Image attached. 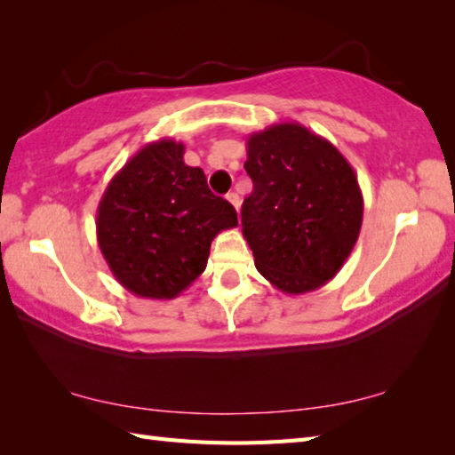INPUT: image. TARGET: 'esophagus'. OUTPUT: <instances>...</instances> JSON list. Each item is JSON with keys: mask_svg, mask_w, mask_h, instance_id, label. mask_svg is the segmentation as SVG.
Here are the masks:
<instances>
[{"mask_svg": "<svg viewBox=\"0 0 455 455\" xmlns=\"http://www.w3.org/2000/svg\"><path fill=\"white\" fill-rule=\"evenodd\" d=\"M227 199H228L230 205H233V207L236 209V212H238V211H240V197L236 196V193H228Z\"/></svg>", "mask_w": 455, "mask_h": 455, "instance_id": "obj_1", "label": "esophagus"}]
</instances>
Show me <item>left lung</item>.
Listing matches in <instances>:
<instances>
[{
  "mask_svg": "<svg viewBox=\"0 0 455 455\" xmlns=\"http://www.w3.org/2000/svg\"><path fill=\"white\" fill-rule=\"evenodd\" d=\"M246 154L254 189L240 215L258 272L287 295L315 291L340 272L360 236L355 172L332 142L299 123L252 132Z\"/></svg>",
  "mask_w": 455,
  "mask_h": 455,
  "instance_id": "8db88e82",
  "label": "left lung"
}]
</instances>
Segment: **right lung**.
Here are the masks:
<instances>
[{
  "mask_svg": "<svg viewBox=\"0 0 455 455\" xmlns=\"http://www.w3.org/2000/svg\"><path fill=\"white\" fill-rule=\"evenodd\" d=\"M183 142H148L115 173L98 207V244L115 279L144 299H173L205 272L211 243L238 217L212 196Z\"/></svg>",
  "mask_w": 455,
  "mask_h": 455,
  "instance_id": "1",
  "label": "right lung"
}]
</instances>
